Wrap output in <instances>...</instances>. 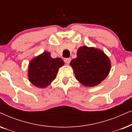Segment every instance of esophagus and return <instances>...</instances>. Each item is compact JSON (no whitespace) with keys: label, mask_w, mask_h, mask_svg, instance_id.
I'll return each mask as SVG.
<instances>
[{"label":"esophagus","mask_w":132,"mask_h":132,"mask_svg":"<svg viewBox=\"0 0 132 132\" xmlns=\"http://www.w3.org/2000/svg\"><path fill=\"white\" fill-rule=\"evenodd\" d=\"M70 61H71V59H70V58H65V59H64V62H65L67 64H69V63L70 62Z\"/></svg>","instance_id":"34e87169"}]
</instances>
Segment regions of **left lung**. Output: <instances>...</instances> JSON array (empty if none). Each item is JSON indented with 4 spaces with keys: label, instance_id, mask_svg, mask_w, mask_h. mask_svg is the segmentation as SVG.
I'll use <instances>...</instances> for the list:
<instances>
[{
    "label": "left lung",
    "instance_id": "left-lung-1",
    "mask_svg": "<svg viewBox=\"0 0 132 132\" xmlns=\"http://www.w3.org/2000/svg\"><path fill=\"white\" fill-rule=\"evenodd\" d=\"M76 79L85 86H96L109 75L111 61L102 50L82 46L79 48L77 57L70 62Z\"/></svg>",
    "mask_w": 132,
    "mask_h": 132
}]
</instances>
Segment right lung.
<instances>
[{
	"label": "right lung",
	"instance_id": "right-lung-1",
	"mask_svg": "<svg viewBox=\"0 0 132 132\" xmlns=\"http://www.w3.org/2000/svg\"><path fill=\"white\" fill-rule=\"evenodd\" d=\"M64 65L62 59L52 58L50 53L44 52L30 60L28 67L29 80L38 88H46L55 80L59 68Z\"/></svg>",
	"mask_w": 132,
	"mask_h": 132
}]
</instances>
